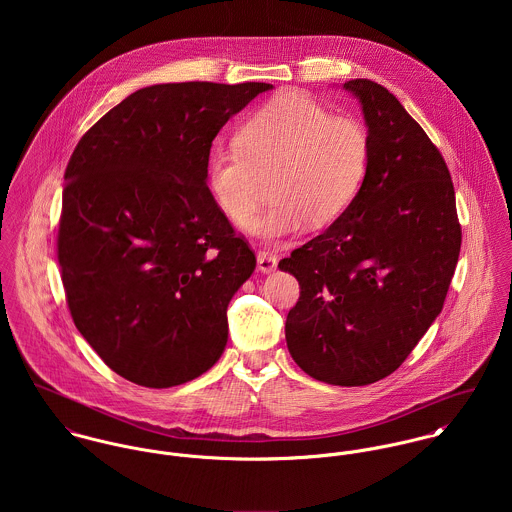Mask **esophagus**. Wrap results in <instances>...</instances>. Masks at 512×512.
Returning <instances> with one entry per match:
<instances>
[{
    "instance_id": "obj_1",
    "label": "esophagus",
    "mask_w": 512,
    "mask_h": 512,
    "mask_svg": "<svg viewBox=\"0 0 512 512\" xmlns=\"http://www.w3.org/2000/svg\"><path fill=\"white\" fill-rule=\"evenodd\" d=\"M278 268V256L272 252H258V270L272 274Z\"/></svg>"
}]
</instances>
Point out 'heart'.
<instances>
[{
  "label": "heart",
  "mask_w": 512,
  "mask_h": 512,
  "mask_svg": "<svg viewBox=\"0 0 512 512\" xmlns=\"http://www.w3.org/2000/svg\"><path fill=\"white\" fill-rule=\"evenodd\" d=\"M370 161L361 120L329 114L301 92H288L252 112L236 130L234 147H219L207 163V189L220 213L246 228L270 174L277 203L250 232L280 240L339 219L357 199Z\"/></svg>",
  "instance_id": "heart-1"
}]
</instances>
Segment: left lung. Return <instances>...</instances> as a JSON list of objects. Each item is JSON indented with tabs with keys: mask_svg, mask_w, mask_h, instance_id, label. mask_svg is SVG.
Returning a JSON list of instances; mask_svg holds the SVG:
<instances>
[{
	"mask_svg": "<svg viewBox=\"0 0 512 512\" xmlns=\"http://www.w3.org/2000/svg\"><path fill=\"white\" fill-rule=\"evenodd\" d=\"M370 138L365 183L323 234L278 268L299 282L286 319L293 361L311 378L365 386L402 365L443 307L461 226L449 169L422 126L378 82L343 84Z\"/></svg>",
	"mask_w": 512,
	"mask_h": 512,
	"instance_id": "1",
	"label": "left lung"
}]
</instances>
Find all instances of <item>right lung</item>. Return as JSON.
<instances>
[{
	"instance_id": "1",
	"label": "right lung",
	"mask_w": 512,
	"mask_h": 512,
	"mask_svg": "<svg viewBox=\"0 0 512 512\" xmlns=\"http://www.w3.org/2000/svg\"><path fill=\"white\" fill-rule=\"evenodd\" d=\"M266 82L136 90L74 147L59 266L74 325L116 374L189 382L226 347V307L256 256L215 205L207 163L220 128Z\"/></svg>"
}]
</instances>
